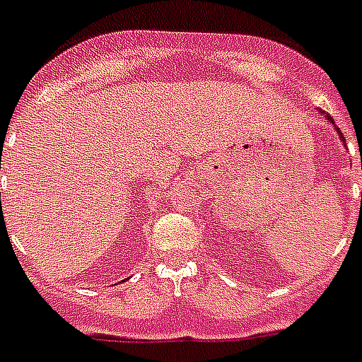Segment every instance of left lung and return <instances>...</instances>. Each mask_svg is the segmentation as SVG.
I'll return each mask as SVG.
<instances>
[{"mask_svg": "<svg viewBox=\"0 0 362 362\" xmlns=\"http://www.w3.org/2000/svg\"><path fill=\"white\" fill-rule=\"evenodd\" d=\"M324 119L328 120V122H332V117H328V115H324ZM336 132L339 134V138H341V141H344V136H341V132H339V128H336ZM361 159H362V157H361ZM361 202H362V199H361Z\"/></svg>", "mask_w": 362, "mask_h": 362, "instance_id": "8db88e82", "label": "left lung"}]
</instances>
